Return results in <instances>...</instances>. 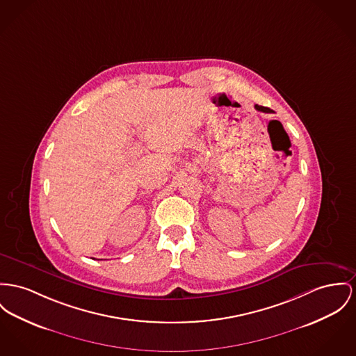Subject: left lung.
Listing matches in <instances>:
<instances>
[{
  "label": "left lung",
  "instance_id": "1",
  "mask_svg": "<svg viewBox=\"0 0 356 356\" xmlns=\"http://www.w3.org/2000/svg\"><path fill=\"white\" fill-rule=\"evenodd\" d=\"M255 109H257V111H259V112H264V113H271V112H273L270 108L261 106V105H255Z\"/></svg>",
  "mask_w": 356,
  "mask_h": 356
}]
</instances>
